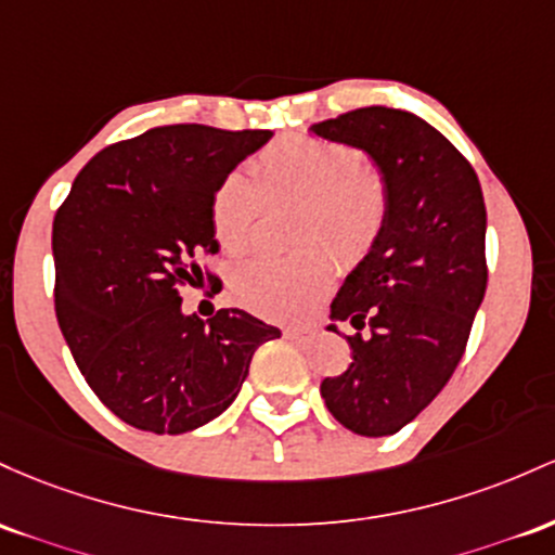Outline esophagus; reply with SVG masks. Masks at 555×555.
Listing matches in <instances>:
<instances>
[{
  "mask_svg": "<svg viewBox=\"0 0 555 555\" xmlns=\"http://www.w3.org/2000/svg\"><path fill=\"white\" fill-rule=\"evenodd\" d=\"M285 335H288V338H294V340H307V338H311V335H314V330H311V327H285Z\"/></svg>",
  "mask_w": 555,
  "mask_h": 555,
  "instance_id": "esophagus-1",
  "label": "esophagus"
}]
</instances>
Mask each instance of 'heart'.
I'll return each mask as SVG.
<instances>
[{"instance_id":"1","label":"heart","mask_w":555,"mask_h":555,"mask_svg":"<svg viewBox=\"0 0 555 555\" xmlns=\"http://www.w3.org/2000/svg\"><path fill=\"white\" fill-rule=\"evenodd\" d=\"M261 194L298 198V241H322L338 257L366 251L383 228L388 194L372 167L359 165L351 149L317 139H283L257 162ZM261 196L246 170H233L211 198V228L225 254L251 246ZM333 283V264L322 251L294 259L254 257L230 278L235 304L270 317L301 320L314 311Z\"/></svg>"}]
</instances>
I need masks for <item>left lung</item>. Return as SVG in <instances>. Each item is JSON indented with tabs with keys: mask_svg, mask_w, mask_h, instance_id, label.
I'll list each match as a JSON object with an SVG mask.
<instances>
[{
	"mask_svg": "<svg viewBox=\"0 0 555 555\" xmlns=\"http://www.w3.org/2000/svg\"><path fill=\"white\" fill-rule=\"evenodd\" d=\"M309 133L359 149L383 178L388 209L366 257L330 304L353 359L322 379L327 412L364 438L393 435L443 390L485 298V198L459 149L422 117L364 107Z\"/></svg>",
	"mask_w": 555,
	"mask_h": 555,
	"instance_id": "obj_1",
	"label": "left lung"
}]
</instances>
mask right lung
Returning <instances> with one entry per match:
<instances>
[{
  "label": "right lung",
  "mask_w": 555,
  "mask_h": 555,
  "mask_svg": "<svg viewBox=\"0 0 555 555\" xmlns=\"http://www.w3.org/2000/svg\"><path fill=\"white\" fill-rule=\"evenodd\" d=\"M272 130L154 128L104 149L80 170L52 228L54 309L86 383L112 414L157 435L220 416L254 351L280 330L244 309L204 322L183 288L217 254V185ZM211 280V278H209Z\"/></svg>",
  "instance_id": "right-lung-1"
}]
</instances>
